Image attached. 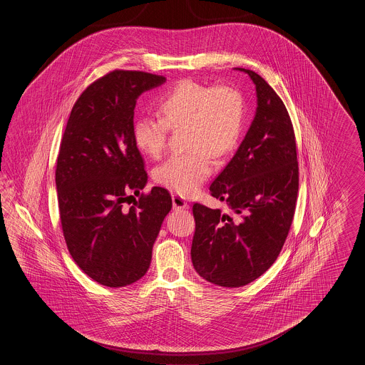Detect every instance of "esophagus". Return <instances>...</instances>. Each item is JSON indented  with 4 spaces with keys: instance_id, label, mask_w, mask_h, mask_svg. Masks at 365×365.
<instances>
[{
    "instance_id": "1",
    "label": "esophagus",
    "mask_w": 365,
    "mask_h": 365,
    "mask_svg": "<svg viewBox=\"0 0 365 365\" xmlns=\"http://www.w3.org/2000/svg\"><path fill=\"white\" fill-rule=\"evenodd\" d=\"M173 205H174L175 209L189 208L187 201L182 195H178V194H173Z\"/></svg>"
}]
</instances>
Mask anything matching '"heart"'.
Segmentation results:
<instances>
[{"mask_svg":"<svg viewBox=\"0 0 365 365\" xmlns=\"http://www.w3.org/2000/svg\"><path fill=\"white\" fill-rule=\"evenodd\" d=\"M160 116H139L133 138L146 156H161L171 130L186 128L189 152L165 160L155 171L157 183L182 195L198 190L213 171V155L231 153L238 145L245 124L242 93L231 86H207L180 81L160 101Z\"/></svg>","mask_w":365,"mask_h":365,"instance_id":"heart-1","label":"heart"}]
</instances>
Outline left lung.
Returning a JSON list of instances; mask_svg holds the SVG:
<instances>
[{"label":"left lung","instance_id":"8db88e82","mask_svg":"<svg viewBox=\"0 0 365 365\" xmlns=\"http://www.w3.org/2000/svg\"><path fill=\"white\" fill-rule=\"evenodd\" d=\"M257 109L237 153L212 182L210 195L226 201L235 219L195 202L191 261L200 277L241 287L278 259L294 217L298 161L289 112L255 71Z\"/></svg>","mask_w":365,"mask_h":365}]
</instances>
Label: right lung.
Instances as JSON below:
<instances>
[{"label": "right lung", "instance_id": "obj_1", "mask_svg": "<svg viewBox=\"0 0 365 365\" xmlns=\"http://www.w3.org/2000/svg\"><path fill=\"white\" fill-rule=\"evenodd\" d=\"M164 82L142 71L106 73L76 100L60 143L56 189L64 240L79 268L103 286L123 287L146 274L173 208L163 187L140 192L148 174L133 138L137 98ZM133 193L139 200L131 205Z\"/></svg>", "mask_w": 365, "mask_h": 365}]
</instances>
